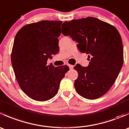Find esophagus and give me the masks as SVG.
<instances>
[{"instance_id": "34e87169", "label": "esophagus", "mask_w": 129, "mask_h": 129, "mask_svg": "<svg viewBox=\"0 0 129 129\" xmlns=\"http://www.w3.org/2000/svg\"><path fill=\"white\" fill-rule=\"evenodd\" d=\"M69 68H70V69H72L73 68H74V66H72V65H69Z\"/></svg>"}]
</instances>
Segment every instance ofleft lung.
<instances>
[{"mask_svg":"<svg viewBox=\"0 0 129 129\" xmlns=\"http://www.w3.org/2000/svg\"><path fill=\"white\" fill-rule=\"evenodd\" d=\"M62 33L78 43L82 53L89 54L87 67L77 64L78 78L74 82L82 97L96 99L106 93L115 82L123 62L122 38L114 26L95 17L66 21Z\"/></svg>","mask_w":129,"mask_h":129,"instance_id":"1","label":"left lung"}]
</instances>
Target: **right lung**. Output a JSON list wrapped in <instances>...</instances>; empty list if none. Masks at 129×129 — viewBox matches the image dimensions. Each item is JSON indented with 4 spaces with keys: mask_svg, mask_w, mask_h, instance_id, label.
Here are the masks:
<instances>
[{
    "mask_svg": "<svg viewBox=\"0 0 129 129\" xmlns=\"http://www.w3.org/2000/svg\"><path fill=\"white\" fill-rule=\"evenodd\" d=\"M62 22L42 20L27 24L15 36L11 54L14 74L23 92L35 101L53 98L69 70L67 65H47L48 58L59 52Z\"/></svg>",
    "mask_w": 129,
    "mask_h": 129,
    "instance_id": "add662e5",
    "label": "right lung"
}]
</instances>
